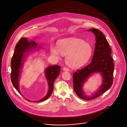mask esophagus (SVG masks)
<instances>
[{
	"instance_id": "esophagus-1",
	"label": "esophagus",
	"mask_w": 127,
	"mask_h": 127,
	"mask_svg": "<svg viewBox=\"0 0 127 127\" xmlns=\"http://www.w3.org/2000/svg\"><path fill=\"white\" fill-rule=\"evenodd\" d=\"M63 70L64 71H70V69H68V68H67V67H64L63 68Z\"/></svg>"
}]
</instances>
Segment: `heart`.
Listing matches in <instances>:
<instances>
[{
  "instance_id": "obj_1",
  "label": "heart",
  "mask_w": 127,
  "mask_h": 127,
  "mask_svg": "<svg viewBox=\"0 0 127 127\" xmlns=\"http://www.w3.org/2000/svg\"><path fill=\"white\" fill-rule=\"evenodd\" d=\"M57 48L52 46V54L57 58L62 55H66L65 61L68 65L73 67L82 66L90 58L92 48L91 45L80 38L64 39L58 41Z\"/></svg>"
}]
</instances>
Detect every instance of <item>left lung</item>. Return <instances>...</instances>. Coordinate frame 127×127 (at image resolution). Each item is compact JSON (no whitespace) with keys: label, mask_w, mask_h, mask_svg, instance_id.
<instances>
[{"label":"left lung","mask_w":127,"mask_h":127,"mask_svg":"<svg viewBox=\"0 0 127 127\" xmlns=\"http://www.w3.org/2000/svg\"><path fill=\"white\" fill-rule=\"evenodd\" d=\"M88 31L92 32L95 36L96 42L92 61L84 68L77 70L73 75V89L79 97L85 100L94 99L110 88L113 82L114 70L113 60L111 55V49L104 35L95 28ZM95 72L101 73L103 78V83L98 90L92 96H87L82 87L87 78Z\"/></svg>","instance_id":"left-lung-1"}]
</instances>
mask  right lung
<instances>
[{"instance_id": "add662e5", "label": "right lung", "mask_w": 127, "mask_h": 127, "mask_svg": "<svg viewBox=\"0 0 127 127\" xmlns=\"http://www.w3.org/2000/svg\"><path fill=\"white\" fill-rule=\"evenodd\" d=\"M37 44L33 40L28 41L26 38H21L16 44L14 53L13 54L11 61V79L12 84L17 91L22 95L19 91V78L20 71L23 65L24 59L27 53L29 52L32 48H35ZM61 71L60 65H54L50 66L46 68L45 70V76L48 81L49 90L46 96L42 99L35 101L39 102L47 99L51 95L54 90V83L55 79L59 75ZM30 101V100H27Z\"/></svg>"}]
</instances>
